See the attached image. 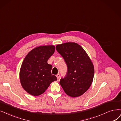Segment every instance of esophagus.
Masks as SVG:
<instances>
[{"instance_id":"34e87169","label":"esophagus","mask_w":121,"mask_h":121,"mask_svg":"<svg viewBox=\"0 0 121 121\" xmlns=\"http://www.w3.org/2000/svg\"><path fill=\"white\" fill-rule=\"evenodd\" d=\"M56 77H57V79H59V77H60V74H57V75H56Z\"/></svg>"}]
</instances>
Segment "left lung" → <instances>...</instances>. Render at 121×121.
I'll return each instance as SVG.
<instances>
[{"label":"left lung","mask_w":121,"mask_h":121,"mask_svg":"<svg viewBox=\"0 0 121 121\" xmlns=\"http://www.w3.org/2000/svg\"><path fill=\"white\" fill-rule=\"evenodd\" d=\"M67 66V72L60 84L67 95H82L90 87L94 75L92 62L84 49L77 43L67 42L56 46Z\"/></svg>","instance_id":"left-lung-1"}]
</instances>
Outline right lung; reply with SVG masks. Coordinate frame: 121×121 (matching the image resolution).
Segmentation results:
<instances>
[{"instance_id": "add662e5", "label": "right lung", "mask_w": 121, "mask_h": 121, "mask_svg": "<svg viewBox=\"0 0 121 121\" xmlns=\"http://www.w3.org/2000/svg\"><path fill=\"white\" fill-rule=\"evenodd\" d=\"M55 49L53 45L40 46L32 49L25 57L19 77L22 87L29 94H42L52 82L57 80L51 72L52 66L47 63Z\"/></svg>"}]
</instances>
